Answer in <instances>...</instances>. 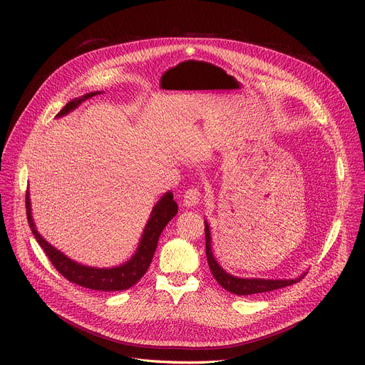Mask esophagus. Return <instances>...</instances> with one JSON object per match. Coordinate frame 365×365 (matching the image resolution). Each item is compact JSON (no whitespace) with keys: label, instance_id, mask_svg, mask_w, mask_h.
I'll return each mask as SVG.
<instances>
[{"label":"esophagus","instance_id":"1","mask_svg":"<svg viewBox=\"0 0 365 365\" xmlns=\"http://www.w3.org/2000/svg\"><path fill=\"white\" fill-rule=\"evenodd\" d=\"M200 199V192L197 189H187L183 195V205L185 206H195Z\"/></svg>","mask_w":365,"mask_h":365}]
</instances>
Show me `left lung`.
Instances as JSON below:
<instances>
[{
	"label": "left lung",
	"mask_w": 365,
	"mask_h": 365,
	"mask_svg": "<svg viewBox=\"0 0 365 365\" xmlns=\"http://www.w3.org/2000/svg\"><path fill=\"white\" fill-rule=\"evenodd\" d=\"M205 248H206V258H207V266L211 269L212 276L215 280L228 292L237 294V296H250L257 293H266L276 289H282L286 286H290L296 282H299L306 273H302L296 279H244L237 277L230 273H227L212 252V238H211V230L210 224L205 221Z\"/></svg>",
	"instance_id": "8db88e82"
}]
</instances>
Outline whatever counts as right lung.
<instances>
[{"label":"right lung","mask_w":365,"mask_h":365,"mask_svg":"<svg viewBox=\"0 0 365 365\" xmlns=\"http://www.w3.org/2000/svg\"><path fill=\"white\" fill-rule=\"evenodd\" d=\"M98 93V92H89L86 95H82L79 98H75L69 101L66 106L61 110V113L56 115L58 118L69 114L75 108H78L81 103ZM26 210H27V221L30 224V228L33 231V235L36 237L37 242L48 257L51 264L55 269L69 282L92 289L99 292H120L130 289L134 286L147 272L150 267V263L153 259L155 247H158L159 237L165 227L169 224V221L178 214V203L173 200V193L169 190L166 192L158 203L154 205L153 211L150 214V218L144 227L141 240L138 242V247L134 252V255L121 266L111 267V269H96L79 264L69 257H66L63 252H61L58 248H55L51 244H48L36 230L33 217H31V203H30V195L26 193Z\"/></svg>","instance_id":"right-lung-1"}]
</instances>
